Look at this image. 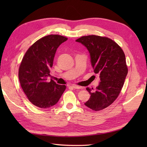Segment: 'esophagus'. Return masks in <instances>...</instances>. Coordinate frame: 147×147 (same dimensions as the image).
<instances>
[{"instance_id":"34e87169","label":"esophagus","mask_w":147,"mask_h":147,"mask_svg":"<svg viewBox=\"0 0 147 147\" xmlns=\"http://www.w3.org/2000/svg\"><path fill=\"white\" fill-rule=\"evenodd\" d=\"M71 86L73 87L74 89H81V88H81V86L76 85H72Z\"/></svg>"}]
</instances>
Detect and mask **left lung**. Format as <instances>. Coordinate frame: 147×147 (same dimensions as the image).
<instances>
[{
  "mask_svg": "<svg viewBox=\"0 0 147 147\" xmlns=\"http://www.w3.org/2000/svg\"><path fill=\"white\" fill-rule=\"evenodd\" d=\"M76 42L88 50L94 73L100 79L95 90L86 88L90 97L85 105L95 111L102 110L115 101L123 88L127 74L125 55L116 43L107 37L84 36Z\"/></svg>",
  "mask_w": 147,
  "mask_h": 147,
  "instance_id": "left-lung-1",
  "label": "left lung"
}]
</instances>
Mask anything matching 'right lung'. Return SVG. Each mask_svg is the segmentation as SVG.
<instances>
[{"label": "right lung", "mask_w": 147, "mask_h": 147, "mask_svg": "<svg viewBox=\"0 0 147 147\" xmlns=\"http://www.w3.org/2000/svg\"><path fill=\"white\" fill-rule=\"evenodd\" d=\"M67 38L50 35L40 38L30 47L19 69L21 88L32 104L42 109L55 105L66 88L53 80L47 82L57 48Z\"/></svg>", "instance_id": "add662e5"}]
</instances>
